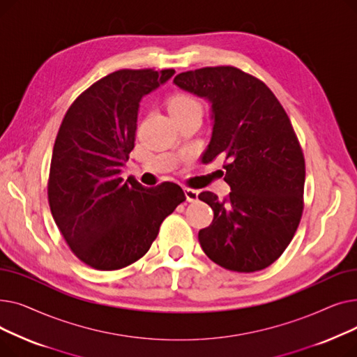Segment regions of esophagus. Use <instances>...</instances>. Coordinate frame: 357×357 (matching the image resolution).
I'll return each instance as SVG.
<instances>
[{
	"label": "esophagus",
	"instance_id": "1",
	"mask_svg": "<svg viewBox=\"0 0 357 357\" xmlns=\"http://www.w3.org/2000/svg\"><path fill=\"white\" fill-rule=\"evenodd\" d=\"M185 192V197H186V201L188 202H195L198 199V191L197 190H192V188H185L183 190Z\"/></svg>",
	"mask_w": 357,
	"mask_h": 357
}]
</instances>
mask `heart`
<instances>
[{
    "label": "heart",
    "instance_id": "heart-1",
    "mask_svg": "<svg viewBox=\"0 0 357 357\" xmlns=\"http://www.w3.org/2000/svg\"><path fill=\"white\" fill-rule=\"evenodd\" d=\"M192 108H201V105L194 97L188 96V93H175V96L167 100V109L171 114L172 112H181Z\"/></svg>",
    "mask_w": 357,
    "mask_h": 357
}]
</instances>
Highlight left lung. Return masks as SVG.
<instances>
[{
    "mask_svg": "<svg viewBox=\"0 0 357 357\" xmlns=\"http://www.w3.org/2000/svg\"><path fill=\"white\" fill-rule=\"evenodd\" d=\"M174 82L211 102L213 136L202 155L224 158L231 192L198 198L214 211L199 245L214 264L234 272L271 266L291 243L304 210L305 160L291 120L273 92L234 66L176 75Z\"/></svg>",
    "mask_w": 357,
    "mask_h": 357,
    "instance_id": "8db88e82",
    "label": "left lung"
}]
</instances>
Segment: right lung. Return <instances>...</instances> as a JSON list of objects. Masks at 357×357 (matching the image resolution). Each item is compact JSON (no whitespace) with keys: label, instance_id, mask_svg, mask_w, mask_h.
Instances as JSON below:
<instances>
[{"label":"right lung","instance_id":"1","mask_svg":"<svg viewBox=\"0 0 357 357\" xmlns=\"http://www.w3.org/2000/svg\"><path fill=\"white\" fill-rule=\"evenodd\" d=\"M174 69H120L72 102L56 136L47 198L68 246L85 265L117 271L143 257L185 194L163 182L144 188L120 178L135 147L139 102Z\"/></svg>","mask_w":357,"mask_h":357}]
</instances>
